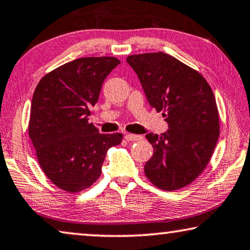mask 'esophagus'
Returning <instances> with one entry per match:
<instances>
[{"label": "esophagus", "mask_w": 250, "mask_h": 250, "mask_svg": "<svg viewBox=\"0 0 250 250\" xmlns=\"http://www.w3.org/2000/svg\"><path fill=\"white\" fill-rule=\"evenodd\" d=\"M125 137L126 140H129V142H137V140H142L143 139V136L132 135V133H126Z\"/></svg>", "instance_id": "esophagus-1"}]
</instances>
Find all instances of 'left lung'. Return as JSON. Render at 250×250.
Wrapping results in <instances>:
<instances>
[{
	"instance_id": "1",
	"label": "left lung",
	"mask_w": 250,
	"mask_h": 250,
	"mask_svg": "<svg viewBox=\"0 0 250 250\" xmlns=\"http://www.w3.org/2000/svg\"><path fill=\"white\" fill-rule=\"evenodd\" d=\"M126 62L138 76L152 107L167 122L161 136L146 138L154 153L145 174L163 190H177L195 180L208 164L220 135L215 97L205 78L173 56L130 55Z\"/></svg>"
}]
</instances>
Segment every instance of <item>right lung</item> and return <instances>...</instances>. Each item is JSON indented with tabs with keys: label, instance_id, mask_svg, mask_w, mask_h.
Instances as JSON below:
<instances>
[{
	"label": "right lung",
	"instance_id": "add662e5",
	"mask_svg": "<svg viewBox=\"0 0 250 250\" xmlns=\"http://www.w3.org/2000/svg\"><path fill=\"white\" fill-rule=\"evenodd\" d=\"M120 61L80 58L41 79L30 107L29 137L46 177L56 187L79 192L100 178L108 148L122 133H100L88 122L104 80Z\"/></svg>",
	"mask_w": 250,
	"mask_h": 250
}]
</instances>
